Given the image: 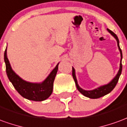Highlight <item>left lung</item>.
<instances>
[{
  "label": "left lung",
  "instance_id": "left-lung-1",
  "mask_svg": "<svg viewBox=\"0 0 127 127\" xmlns=\"http://www.w3.org/2000/svg\"><path fill=\"white\" fill-rule=\"evenodd\" d=\"M107 31L111 33V35L114 37V38L116 39V41H117V45H118V49H119L120 53V68L118 71L117 73V74L116 75V76L113 78L111 81H110L109 83H107L106 85H101L100 87H98L97 88L94 89H92V90H85L84 89L81 88L79 85L78 84V80H77V78H76V70L72 66V76L73 78V80L75 81V83H76V87L81 94H82L83 95H85L86 97H89V98H91V99H96V98H99V97H102L105 95L109 94L111 91L113 90V89L115 88L116 85H117V82H118V80H119V78L120 75H121V73H122V50L120 47L119 45V40H118V36H116V34L112 32L109 29H107Z\"/></svg>",
  "mask_w": 127,
  "mask_h": 127
}]
</instances>
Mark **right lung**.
Here are the masks:
<instances>
[{
  "mask_svg": "<svg viewBox=\"0 0 127 127\" xmlns=\"http://www.w3.org/2000/svg\"><path fill=\"white\" fill-rule=\"evenodd\" d=\"M4 61L6 65V72L8 78L12 83L16 90L23 97L30 100L40 102L47 99L51 95L53 91L54 81L58 69L59 63L42 82H31L20 78L12 69L7 58V48L4 54Z\"/></svg>",
  "mask_w": 127,
  "mask_h": 127,
  "instance_id": "add662e5",
  "label": "right lung"
}]
</instances>
